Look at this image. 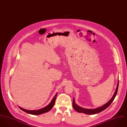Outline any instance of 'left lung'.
I'll return each mask as SVG.
<instances>
[{
    "label": "left lung",
    "mask_w": 127,
    "mask_h": 127,
    "mask_svg": "<svg viewBox=\"0 0 127 127\" xmlns=\"http://www.w3.org/2000/svg\"><path fill=\"white\" fill-rule=\"evenodd\" d=\"M118 85H119V79H118V83H117V87H116L115 91L112 97L109 101H108L107 102H106L104 105H103L102 106L96 108H94V109H87V108H82L76 103L75 99H74V98H73V106L74 108L75 109V110L76 111L78 112L83 113H85L86 114H89V115L95 114H97V113L101 112L103 110H104L105 109H106L107 107H108L110 105V104L112 102V101H113L114 98H115V97L116 96V94H117V93L118 91Z\"/></svg>",
    "instance_id": "8db88e82"
}]
</instances>
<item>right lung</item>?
<instances>
[{
	"label": "right lung",
	"mask_w": 127,
	"mask_h": 127,
	"mask_svg": "<svg viewBox=\"0 0 127 127\" xmlns=\"http://www.w3.org/2000/svg\"><path fill=\"white\" fill-rule=\"evenodd\" d=\"M57 93H56V94L55 95V96H54V97L52 98V100L51 101V102L46 106L41 108L40 109H38V110H27L25 109L24 108H23L20 106H19V107L23 111L26 112L27 113L30 114H32V115H39V114H43L44 113L47 112L48 111H49L50 110H51L52 109V108L53 107V106H54V104L55 103V101L56 100V97L57 96Z\"/></svg>",
	"instance_id": "right-lung-1"
}]
</instances>
